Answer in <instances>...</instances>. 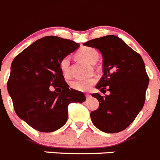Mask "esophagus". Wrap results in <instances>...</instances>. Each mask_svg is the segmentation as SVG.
Instances as JSON below:
<instances>
[{
  "label": "esophagus",
  "instance_id": "esophagus-1",
  "mask_svg": "<svg viewBox=\"0 0 160 160\" xmlns=\"http://www.w3.org/2000/svg\"><path fill=\"white\" fill-rule=\"evenodd\" d=\"M86 95V98H87V99H88V98H90V97H91L90 94H86V95Z\"/></svg>",
  "mask_w": 160,
  "mask_h": 160
}]
</instances>
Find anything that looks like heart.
I'll return each instance as SVG.
<instances>
[{
    "label": "heart",
    "mask_w": 160,
    "mask_h": 160,
    "mask_svg": "<svg viewBox=\"0 0 160 160\" xmlns=\"http://www.w3.org/2000/svg\"><path fill=\"white\" fill-rule=\"evenodd\" d=\"M77 56L85 62L94 64L98 60V53L95 49L92 48V47H83L77 52ZM69 62L70 61L68 57H65L60 62V68L64 76L68 75ZM95 81L96 80L93 77L83 79V80H73L71 83V87L73 89L80 91V92H87L91 88V87L95 83Z\"/></svg>",
    "instance_id": "b5f03b06"
}]
</instances>
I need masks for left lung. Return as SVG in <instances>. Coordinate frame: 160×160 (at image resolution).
<instances>
[{"label":"left lung","mask_w":160,"mask_h":160,"mask_svg":"<svg viewBox=\"0 0 160 160\" xmlns=\"http://www.w3.org/2000/svg\"><path fill=\"white\" fill-rule=\"evenodd\" d=\"M98 49L103 63V75L95 86L102 96L92 94L99 107L91 112V118L97 129L107 133L124 130L132 123L144 107L149 83L142 58L115 35H107L83 43Z\"/></svg>","instance_id":"obj_1"}]
</instances>
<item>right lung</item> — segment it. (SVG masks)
I'll use <instances>...</instances> for the list:
<instances>
[{"mask_svg":"<svg viewBox=\"0 0 160 160\" xmlns=\"http://www.w3.org/2000/svg\"><path fill=\"white\" fill-rule=\"evenodd\" d=\"M80 45L57 36L38 39L12 62L7 88L19 118L39 132H50L68 120V106L84 102L83 92L69 88L60 68L62 58ZM53 86L55 91L50 90Z\"/></svg>","mask_w":160,"mask_h":160,"instance_id":"right-lung-1","label":"right lung"}]
</instances>
